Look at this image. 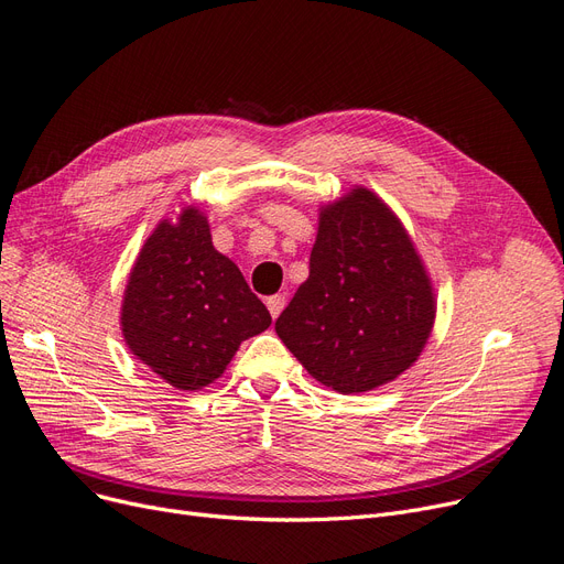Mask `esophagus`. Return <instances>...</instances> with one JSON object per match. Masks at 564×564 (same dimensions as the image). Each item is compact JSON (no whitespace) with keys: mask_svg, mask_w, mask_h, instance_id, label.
Masks as SVG:
<instances>
[{"mask_svg":"<svg viewBox=\"0 0 564 564\" xmlns=\"http://www.w3.org/2000/svg\"><path fill=\"white\" fill-rule=\"evenodd\" d=\"M267 308H269L271 318H279L281 311L285 308V295H271V297H267Z\"/></svg>","mask_w":564,"mask_h":564,"instance_id":"34e87169","label":"esophagus"}]
</instances>
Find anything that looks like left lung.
Returning <instances> with one entry per match:
<instances>
[{"label": "left lung", "instance_id": "8db88e82", "mask_svg": "<svg viewBox=\"0 0 564 564\" xmlns=\"http://www.w3.org/2000/svg\"><path fill=\"white\" fill-rule=\"evenodd\" d=\"M434 314V288L404 225L358 185L321 208L308 279L276 335L316 381L356 394L419 360Z\"/></svg>", "mask_w": 564, "mask_h": 564}]
</instances>
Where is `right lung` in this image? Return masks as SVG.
Listing matches in <instances>:
<instances>
[{
  "mask_svg": "<svg viewBox=\"0 0 564 564\" xmlns=\"http://www.w3.org/2000/svg\"><path fill=\"white\" fill-rule=\"evenodd\" d=\"M271 325L239 267L214 248L197 206L160 220L124 288L120 327L137 360L178 390L214 383L241 341Z\"/></svg>",
  "mask_w": 564,
  "mask_h": 564,
  "instance_id": "1",
  "label": "right lung"
}]
</instances>
